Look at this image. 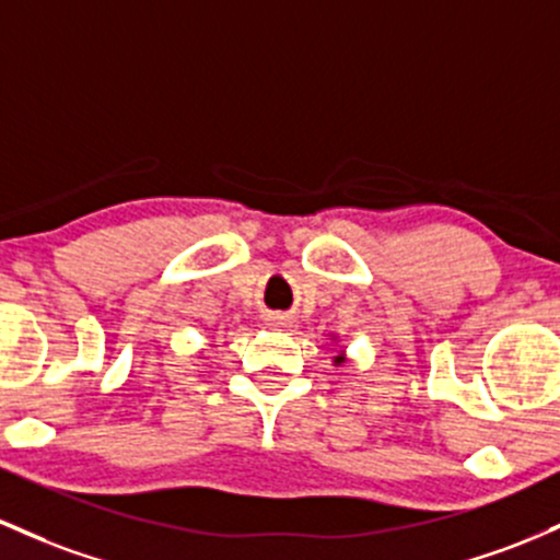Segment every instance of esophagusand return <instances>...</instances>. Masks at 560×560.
Segmentation results:
<instances>
[{"label":"esophagus","mask_w":560,"mask_h":560,"mask_svg":"<svg viewBox=\"0 0 560 560\" xmlns=\"http://www.w3.org/2000/svg\"><path fill=\"white\" fill-rule=\"evenodd\" d=\"M270 322H273V327H281V324H284V318H270Z\"/></svg>","instance_id":"esophagus-1"}]
</instances>
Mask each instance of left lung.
Listing matches in <instances>:
<instances>
[{
	"label": "left lung",
	"instance_id": "left-lung-1",
	"mask_svg": "<svg viewBox=\"0 0 560 560\" xmlns=\"http://www.w3.org/2000/svg\"><path fill=\"white\" fill-rule=\"evenodd\" d=\"M337 361H342V355H337Z\"/></svg>",
	"mask_w": 560,
	"mask_h": 560
}]
</instances>
